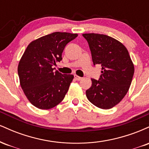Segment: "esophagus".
Masks as SVG:
<instances>
[{"instance_id": "esophagus-1", "label": "esophagus", "mask_w": 149, "mask_h": 149, "mask_svg": "<svg viewBox=\"0 0 149 149\" xmlns=\"http://www.w3.org/2000/svg\"><path fill=\"white\" fill-rule=\"evenodd\" d=\"M74 78H75V79H76V80H82L81 77L77 76V75H76V74L74 75Z\"/></svg>"}]
</instances>
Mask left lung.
Instances as JSON below:
<instances>
[{
  "label": "left lung",
  "instance_id": "left-lung-1",
  "mask_svg": "<svg viewBox=\"0 0 149 149\" xmlns=\"http://www.w3.org/2000/svg\"><path fill=\"white\" fill-rule=\"evenodd\" d=\"M83 36L88 42L93 64L102 66L100 80L91 78L87 98L100 109H111L127 93L134 72V64L125 46L113 38L93 33Z\"/></svg>",
  "mask_w": 149,
  "mask_h": 149
}]
</instances>
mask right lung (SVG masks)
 Here are the masks:
<instances>
[{
    "instance_id": "1",
    "label": "right lung",
    "mask_w": 149,
    "mask_h": 149,
    "mask_svg": "<svg viewBox=\"0 0 149 149\" xmlns=\"http://www.w3.org/2000/svg\"><path fill=\"white\" fill-rule=\"evenodd\" d=\"M77 33L54 32L31 42L18 64L19 83L28 100L38 109H50L64 100L73 75L53 71L65 46Z\"/></svg>"
}]
</instances>
